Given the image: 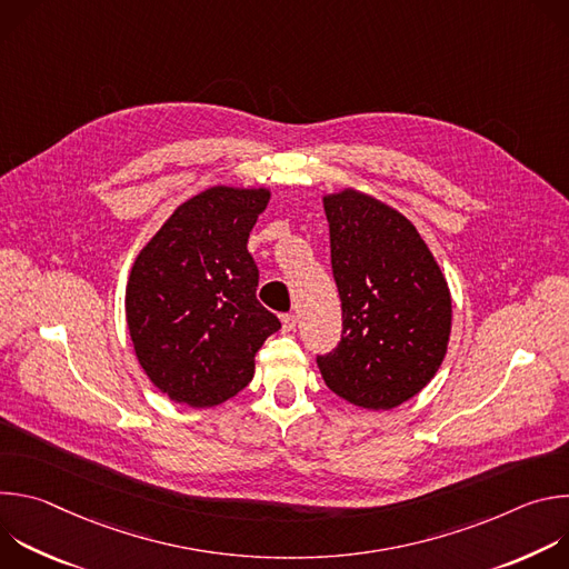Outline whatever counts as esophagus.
Returning <instances> with one entry per match:
<instances>
[{
    "label": "esophagus",
    "instance_id": "esophagus-1",
    "mask_svg": "<svg viewBox=\"0 0 569 569\" xmlns=\"http://www.w3.org/2000/svg\"><path fill=\"white\" fill-rule=\"evenodd\" d=\"M295 327H297V317H295L292 312H286V315H281V329H283L286 333L295 331Z\"/></svg>",
    "mask_w": 569,
    "mask_h": 569
}]
</instances>
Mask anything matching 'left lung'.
Returning a JSON list of instances; mask_svg holds the SVG:
<instances>
[{
	"label": "left lung",
	"mask_w": 569,
	"mask_h": 569,
	"mask_svg": "<svg viewBox=\"0 0 569 569\" xmlns=\"http://www.w3.org/2000/svg\"><path fill=\"white\" fill-rule=\"evenodd\" d=\"M342 340L317 358L323 382L365 410H393L439 371L450 340L448 281L417 227L356 189L323 196Z\"/></svg>",
	"instance_id": "obj_1"
}]
</instances>
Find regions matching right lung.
<instances>
[{
	"label": "right lung",
	"mask_w": 569,
	"mask_h": 569,
	"mask_svg": "<svg viewBox=\"0 0 569 569\" xmlns=\"http://www.w3.org/2000/svg\"><path fill=\"white\" fill-rule=\"evenodd\" d=\"M270 189L209 187L182 202L137 254L126 286L134 356L171 400L213 408L254 376V356L281 329L257 299L248 238Z\"/></svg>",
	"instance_id": "right-lung-1"
}]
</instances>
